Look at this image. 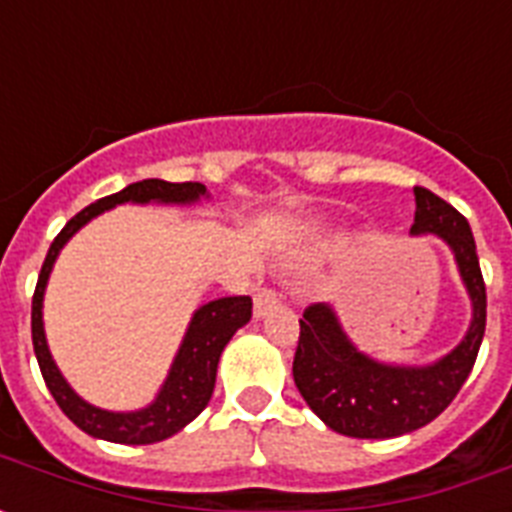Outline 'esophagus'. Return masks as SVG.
Returning <instances> with one entry per match:
<instances>
[{
	"label": "esophagus",
	"instance_id": "34e87169",
	"mask_svg": "<svg viewBox=\"0 0 512 512\" xmlns=\"http://www.w3.org/2000/svg\"><path fill=\"white\" fill-rule=\"evenodd\" d=\"M279 305H281L279 292L271 287H263L255 295V319H265V316H268L271 311H276Z\"/></svg>",
	"mask_w": 512,
	"mask_h": 512
}]
</instances>
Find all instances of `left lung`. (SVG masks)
<instances>
[{
    "label": "left lung",
    "instance_id": "8db88e82",
    "mask_svg": "<svg viewBox=\"0 0 512 512\" xmlns=\"http://www.w3.org/2000/svg\"><path fill=\"white\" fill-rule=\"evenodd\" d=\"M412 236L433 233L454 252L473 319L452 353L428 366L374 361L342 332L332 305H308L300 319L295 385L327 428L350 438H396L428 425L452 404L476 364L486 329V287L468 220L428 188H414Z\"/></svg>",
    "mask_w": 512,
    "mask_h": 512
}]
</instances>
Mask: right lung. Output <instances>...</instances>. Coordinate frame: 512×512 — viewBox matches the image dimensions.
Segmentation results:
<instances>
[{
    "label": "right lung",
    "mask_w": 512,
    "mask_h": 512,
    "mask_svg": "<svg viewBox=\"0 0 512 512\" xmlns=\"http://www.w3.org/2000/svg\"><path fill=\"white\" fill-rule=\"evenodd\" d=\"M201 196H207V188L201 183H167V180H140L119 193H111L106 199H98L90 207H84L76 217H71L66 228L55 236L50 244V252L44 257L42 273L36 281L34 300H31V340H34V353L42 369V377L50 388L52 398L58 401L68 420L76 428H82L87 436L114 441V444H156L164 438L175 436L191 420H196L204 406L212 398L217 377V361L220 353L228 345L236 329H241L252 319V297H220L212 303L201 305L193 313L191 324L185 329V337L180 342L175 361L170 366V374L164 380L162 390L146 409L138 412H108L100 406L87 404L82 396H76L74 388L68 385L66 377L60 374L58 364L52 361V353L47 348L42 321V303L47 279H50L52 265L58 260L60 249L74 236L82 225H87L92 217H98L106 209H114L116 204H193Z\"/></svg>",
    "instance_id": "obj_1"
}]
</instances>
